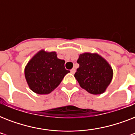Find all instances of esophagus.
I'll use <instances>...</instances> for the list:
<instances>
[{
	"mask_svg": "<svg viewBox=\"0 0 135 135\" xmlns=\"http://www.w3.org/2000/svg\"><path fill=\"white\" fill-rule=\"evenodd\" d=\"M75 72H76V69H72L71 70V74H75Z\"/></svg>",
	"mask_w": 135,
	"mask_h": 135,
	"instance_id": "1",
	"label": "esophagus"
}]
</instances>
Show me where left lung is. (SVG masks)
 <instances>
[{
    "label": "left lung",
    "instance_id": "1",
    "mask_svg": "<svg viewBox=\"0 0 135 135\" xmlns=\"http://www.w3.org/2000/svg\"><path fill=\"white\" fill-rule=\"evenodd\" d=\"M75 78L82 88L92 94L105 92L113 78V70L107 60L97 53L80 54Z\"/></svg>",
    "mask_w": 135,
    "mask_h": 135
}]
</instances>
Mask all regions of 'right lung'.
I'll return each instance as SVG.
<instances>
[{
  "label": "right lung",
  "mask_w": 135,
  "mask_h": 135,
  "mask_svg": "<svg viewBox=\"0 0 135 135\" xmlns=\"http://www.w3.org/2000/svg\"><path fill=\"white\" fill-rule=\"evenodd\" d=\"M64 63V60L57 58L55 52L39 51L24 69L25 78L31 90L39 94L50 93L70 72L65 69Z\"/></svg>",
  "instance_id": "add662e5"
}]
</instances>
